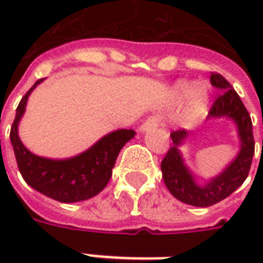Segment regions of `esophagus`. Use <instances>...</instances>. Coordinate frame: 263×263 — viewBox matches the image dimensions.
<instances>
[{
  "label": "esophagus",
  "mask_w": 263,
  "mask_h": 263,
  "mask_svg": "<svg viewBox=\"0 0 263 263\" xmlns=\"http://www.w3.org/2000/svg\"><path fill=\"white\" fill-rule=\"evenodd\" d=\"M158 124H160V117H158V116H152V117H148V119L146 120L142 125H140L139 131L140 132L150 131V129H153V128L158 127Z\"/></svg>",
  "instance_id": "1"
}]
</instances>
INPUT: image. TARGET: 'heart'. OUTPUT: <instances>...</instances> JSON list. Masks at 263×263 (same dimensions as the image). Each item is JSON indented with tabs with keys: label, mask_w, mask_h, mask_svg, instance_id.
Wrapping results in <instances>:
<instances>
[{
	"label": "heart",
	"mask_w": 263,
	"mask_h": 263,
	"mask_svg": "<svg viewBox=\"0 0 263 263\" xmlns=\"http://www.w3.org/2000/svg\"><path fill=\"white\" fill-rule=\"evenodd\" d=\"M176 97L177 98H184L185 95L188 96L187 102V113L191 117H199L206 111L209 105V91L206 90L204 86H195L191 90V84L188 82H180L176 86Z\"/></svg>",
	"instance_id": "1"
}]
</instances>
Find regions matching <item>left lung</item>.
<instances>
[{
	"label": "left lung",
	"mask_w": 263,
	"mask_h": 263,
	"mask_svg": "<svg viewBox=\"0 0 263 263\" xmlns=\"http://www.w3.org/2000/svg\"><path fill=\"white\" fill-rule=\"evenodd\" d=\"M210 83L221 92L209 111L208 120L225 117L235 123L240 142L237 156L220 175L210 179L206 184H198L194 173L184 162L183 154L179 148L188 138L190 132L179 129L171 134L173 146L161 162L162 179L169 192L180 202L196 208H208L218 203L236 191L249 176L255 150L251 117L240 97L220 73H212Z\"/></svg>",
	"instance_id": "left-lung-1"
}]
</instances>
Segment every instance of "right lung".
<instances>
[{
  "mask_svg": "<svg viewBox=\"0 0 263 263\" xmlns=\"http://www.w3.org/2000/svg\"><path fill=\"white\" fill-rule=\"evenodd\" d=\"M43 79L28 90L16 109V117L10 128L18 171L28 185L43 195L63 203L90 199L106 187L111 177L117 156L124 144L135 136L134 129H117L107 134L88 150L65 160H51L31 153L18 138V123L26 111L27 99Z\"/></svg>",
  "mask_w": 263,
  "mask_h": 263,
  "instance_id": "1",
  "label": "right lung"
}]
</instances>
